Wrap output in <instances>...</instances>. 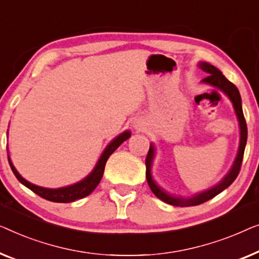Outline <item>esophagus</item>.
Listing matches in <instances>:
<instances>
[{
    "label": "esophagus",
    "mask_w": 259,
    "mask_h": 259,
    "mask_svg": "<svg viewBox=\"0 0 259 259\" xmlns=\"http://www.w3.org/2000/svg\"><path fill=\"white\" fill-rule=\"evenodd\" d=\"M145 124H147V123H145V121H144L143 118L137 117V118L134 119L133 128L136 130V131H141V130H143L145 128Z\"/></svg>",
    "instance_id": "34e87169"
}]
</instances>
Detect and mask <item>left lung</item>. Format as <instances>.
I'll return each mask as SVG.
<instances>
[{
  "label": "left lung",
  "instance_id": "1",
  "mask_svg": "<svg viewBox=\"0 0 259 259\" xmlns=\"http://www.w3.org/2000/svg\"><path fill=\"white\" fill-rule=\"evenodd\" d=\"M198 67L202 69L204 72H206L207 76L205 78L202 79L203 83L205 84H209L211 87H214V88L220 89L221 92H223L227 96L229 97V100L231 101L232 105H234L236 116H237L238 123H239V131H240V136H239V147H238V151L237 155H236V158L232 165L230 167V170L228 171V174L222 178V180L218 182L216 185L211 187L206 190L197 192V194H194L189 197H184V196L181 195H174L167 192L164 189L159 187L154 178H152L151 175V166H152V162H154L155 158V154H156V149L154 144H150V148H149V152L147 155V158H145V166H147V181L149 187H150L151 191L154 192V195L156 197L161 199V201L165 202L167 204H171V205L175 206H194V205H199L204 202L209 201V199L213 198L214 196H217L218 194H221L222 191L225 190L228 187H230L232 184V182L236 180V177L238 176L239 170H240V165H242V161H243V155H244V150H245V145H246V140H247V128H246V122L245 118H244L243 115V109H242V98H240L239 92L234 83H231L229 79L225 77V76L222 74V71L220 69H217L213 65H211L207 62H199Z\"/></svg>",
  "mask_w": 259,
  "mask_h": 259
}]
</instances>
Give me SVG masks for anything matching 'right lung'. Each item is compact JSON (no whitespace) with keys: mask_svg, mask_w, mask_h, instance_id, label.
Instances as JSON below:
<instances>
[{"mask_svg":"<svg viewBox=\"0 0 259 259\" xmlns=\"http://www.w3.org/2000/svg\"><path fill=\"white\" fill-rule=\"evenodd\" d=\"M130 136H131V133L129 130H125L124 133L119 134L117 137H115L114 140L107 145V148L104 149V151L102 152L100 158H98L96 165H95L93 171L88 175V176L77 182V183H74L63 188L49 189V188H43V187H38V185L32 184L27 180H24V178L19 174V171H17L15 169V166H14L9 155H8V161H9L10 167H12L13 172L16 176L17 180H19L22 184L25 185L28 189H30L31 191H34L36 195H38L39 197L48 199L50 202L70 203V202H75L76 199L87 197V196L92 194V192L95 190V188L97 187L98 183H100L102 180V176H103V172H104L105 163H107L109 156H110L112 152H114L116 149L123 143V142L128 140ZM7 151H8V148H7Z\"/></svg>","mask_w":259,"mask_h":259,"instance_id":"obj_1","label":"right lung"}]
</instances>
